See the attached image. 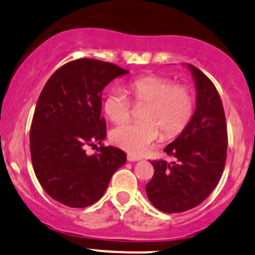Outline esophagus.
I'll use <instances>...</instances> for the list:
<instances>
[{
	"mask_svg": "<svg viewBox=\"0 0 255 255\" xmlns=\"http://www.w3.org/2000/svg\"><path fill=\"white\" fill-rule=\"evenodd\" d=\"M127 159H128V161H139V160H141L140 157H136V155H134V154H128Z\"/></svg>",
	"mask_w": 255,
	"mask_h": 255,
	"instance_id": "obj_1",
	"label": "esophagus"
}]
</instances>
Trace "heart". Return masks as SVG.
Returning <instances> with one entry per match:
<instances>
[{"label": "heart", "mask_w": 255, "mask_h": 255, "mask_svg": "<svg viewBox=\"0 0 255 255\" xmlns=\"http://www.w3.org/2000/svg\"><path fill=\"white\" fill-rule=\"evenodd\" d=\"M128 93L135 104H146L137 124H127L112 131V140L131 154H142L153 143L164 137L177 136L190 124L195 113L196 98L192 89L174 84L172 79L146 76L131 81ZM103 109L114 124L129 120L131 103L124 93L112 90L104 98Z\"/></svg>", "instance_id": "heart-1"}]
</instances>
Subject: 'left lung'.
I'll return each mask as SVG.
<instances>
[{
    "instance_id": "8db88e82",
    "label": "left lung",
    "mask_w": 255,
    "mask_h": 255,
    "mask_svg": "<svg viewBox=\"0 0 255 255\" xmlns=\"http://www.w3.org/2000/svg\"><path fill=\"white\" fill-rule=\"evenodd\" d=\"M197 96L190 124L164 152L174 161H151L153 178L146 194L158 210L183 213L201 204L216 188L227 158L225 110L215 85L201 70L188 64Z\"/></svg>"
}]
</instances>
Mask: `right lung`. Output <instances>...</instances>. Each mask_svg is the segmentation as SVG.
Instances as JSON below:
<instances>
[{"mask_svg": "<svg viewBox=\"0 0 255 255\" xmlns=\"http://www.w3.org/2000/svg\"><path fill=\"white\" fill-rule=\"evenodd\" d=\"M126 73L115 64L83 58L59 67L42 89L30 126V157L39 183L59 203L94 204L127 160L113 146L85 153V147L101 145L107 135L101 116L104 87Z\"/></svg>", "mask_w": 255, "mask_h": 255, "instance_id": "add662e5", "label": "right lung"}]
</instances>
